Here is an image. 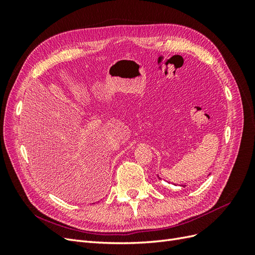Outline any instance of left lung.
Masks as SVG:
<instances>
[{
	"instance_id": "8db88e82",
	"label": "left lung",
	"mask_w": 255,
	"mask_h": 255,
	"mask_svg": "<svg viewBox=\"0 0 255 255\" xmlns=\"http://www.w3.org/2000/svg\"><path fill=\"white\" fill-rule=\"evenodd\" d=\"M157 177H158V179H159V180H160V177H159V176H158V175H157Z\"/></svg>"
}]
</instances>
